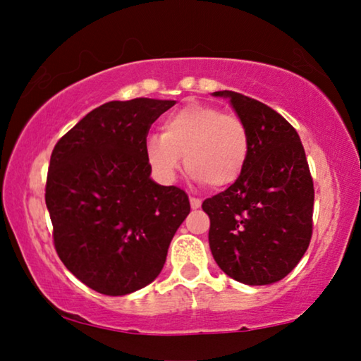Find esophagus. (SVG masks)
Wrapping results in <instances>:
<instances>
[{
  "instance_id": "obj_1",
  "label": "esophagus",
  "mask_w": 361,
  "mask_h": 361,
  "mask_svg": "<svg viewBox=\"0 0 361 361\" xmlns=\"http://www.w3.org/2000/svg\"><path fill=\"white\" fill-rule=\"evenodd\" d=\"M202 205V200L200 199H195V197H190V207L192 209H199V207Z\"/></svg>"
}]
</instances>
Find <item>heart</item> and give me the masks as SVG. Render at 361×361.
<instances>
[{
	"instance_id": "obj_1",
	"label": "heart",
	"mask_w": 361,
	"mask_h": 361,
	"mask_svg": "<svg viewBox=\"0 0 361 361\" xmlns=\"http://www.w3.org/2000/svg\"><path fill=\"white\" fill-rule=\"evenodd\" d=\"M250 130L236 113L190 102L161 123V136L146 141V157L161 179L172 180L184 156L187 171L212 189L233 185L248 164Z\"/></svg>"
}]
</instances>
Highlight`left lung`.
I'll use <instances>...</instances> for the list:
<instances>
[{
  "instance_id": "obj_1",
  "label": "left lung",
  "mask_w": 361,
  "mask_h": 361,
  "mask_svg": "<svg viewBox=\"0 0 361 361\" xmlns=\"http://www.w3.org/2000/svg\"><path fill=\"white\" fill-rule=\"evenodd\" d=\"M250 130L248 164L233 185L202 209L210 219L209 243L220 269L248 286L288 276L312 238L314 182L298 131L255 98L224 90Z\"/></svg>"
}]
</instances>
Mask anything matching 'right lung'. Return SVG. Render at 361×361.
Segmentation results:
<instances>
[{"label":"right lung","instance_id":"1","mask_svg":"<svg viewBox=\"0 0 361 361\" xmlns=\"http://www.w3.org/2000/svg\"><path fill=\"white\" fill-rule=\"evenodd\" d=\"M174 100L108 102L57 141L46 205L59 258L83 284L125 295L159 276L172 236L190 212L176 185L151 179L149 128Z\"/></svg>","mask_w":361,"mask_h":361}]
</instances>
